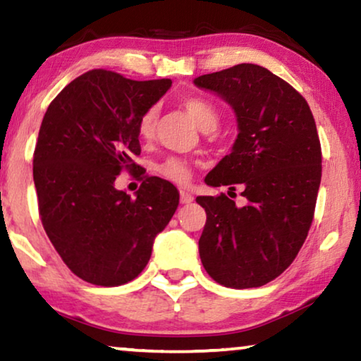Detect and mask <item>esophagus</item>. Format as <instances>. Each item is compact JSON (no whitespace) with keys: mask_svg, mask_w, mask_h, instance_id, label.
I'll use <instances>...</instances> for the list:
<instances>
[{"mask_svg":"<svg viewBox=\"0 0 361 361\" xmlns=\"http://www.w3.org/2000/svg\"><path fill=\"white\" fill-rule=\"evenodd\" d=\"M194 200V195L189 190H180V204H190Z\"/></svg>","mask_w":361,"mask_h":361,"instance_id":"obj_1","label":"esophagus"}]
</instances>
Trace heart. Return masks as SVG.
<instances>
[{"mask_svg": "<svg viewBox=\"0 0 361 361\" xmlns=\"http://www.w3.org/2000/svg\"><path fill=\"white\" fill-rule=\"evenodd\" d=\"M182 106L187 111V115L192 118V121L200 128L202 131H212L216 128L219 123V111L214 105H210L209 102L202 100V98L189 97L182 100ZM156 120H157V111L156 108H149L142 113V116L137 121V133L142 140H151L156 130ZM156 171L164 177V179L176 182V184H185L189 182L192 176V162L184 159V157H167L166 161H162L157 164Z\"/></svg>", "mask_w": 361, "mask_h": 361, "instance_id": "b5f03b06", "label": "heart"}]
</instances>
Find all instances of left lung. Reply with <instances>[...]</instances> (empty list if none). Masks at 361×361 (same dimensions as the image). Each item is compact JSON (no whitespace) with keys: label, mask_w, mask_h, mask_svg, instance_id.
Instances as JSON below:
<instances>
[{"label":"left lung","mask_w":361,"mask_h":361,"mask_svg":"<svg viewBox=\"0 0 361 361\" xmlns=\"http://www.w3.org/2000/svg\"><path fill=\"white\" fill-rule=\"evenodd\" d=\"M235 111L238 136L205 177L207 185L241 184L243 207L225 194L197 197L207 212L202 264L226 288H259L288 269L314 219L322 152L312 111L288 82L255 63L194 78Z\"/></svg>","instance_id":"left-lung-1"}]
</instances>
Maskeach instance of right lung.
<instances>
[{
	"instance_id": "1",
	"label": "right lung",
	"mask_w": 361,
	"mask_h": 361,
	"mask_svg": "<svg viewBox=\"0 0 361 361\" xmlns=\"http://www.w3.org/2000/svg\"><path fill=\"white\" fill-rule=\"evenodd\" d=\"M171 85V78L137 82L90 71L44 115L32 162L39 214L63 263L87 283L135 279L176 214L179 192L171 182L146 177L135 199L115 185L121 169L136 171L137 121Z\"/></svg>"
}]
</instances>
